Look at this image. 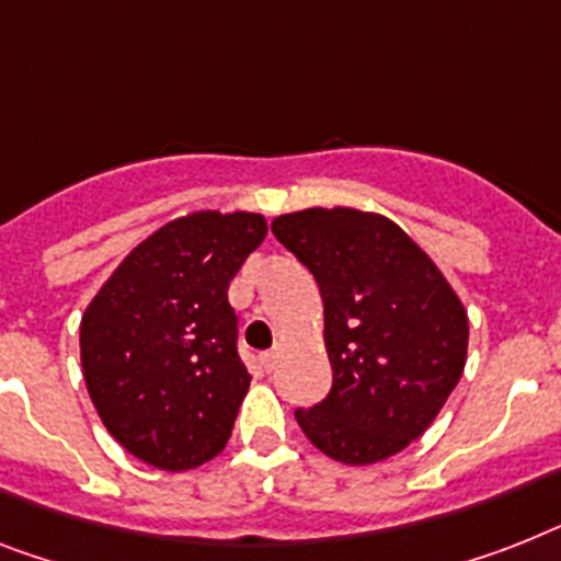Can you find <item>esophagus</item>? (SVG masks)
Masks as SVG:
<instances>
[{"instance_id":"34e87169","label":"esophagus","mask_w":561,"mask_h":561,"mask_svg":"<svg viewBox=\"0 0 561 561\" xmlns=\"http://www.w3.org/2000/svg\"><path fill=\"white\" fill-rule=\"evenodd\" d=\"M261 367L266 369V373H272V369L277 367V350H270V353H261Z\"/></svg>"}]
</instances>
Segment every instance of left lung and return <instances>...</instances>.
Instances as JSON below:
<instances>
[{
  "mask_svg": "<svg viewBox=\"0 0 561 561\" xmlns=\"http://www.w3.org/2000/svg\"><path fill=\"white\" fill-rule=\"evenodd\" d=\"M321 286L330 396L295 410L300 430L344 465H375L424 433L467 360V312L438 266L392 220L307 208L272 220Z\"/></svg>",
  "mask_w": 561,
  "mask_h": 561,
  "instance_id": "1",
  "label": "left lung"
}]
</instances>
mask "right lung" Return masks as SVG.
<instances>
[{"instance_id":"add662e5","label":"right lung","mask_w":561,"mask_h":561,"mask_svg":"<svg viewBox=\"0 0 561 561\" xmlns=\"http://www.w3.org/2000/svg\"><path fill=\"white\" fill-rule=\"evenodd\" d=\"M266 238L261 215H197L157 229L82 314L88 396L125 450L192 470L224 450L247 396L229 284Z\"/></svg>"}]
</instances>
